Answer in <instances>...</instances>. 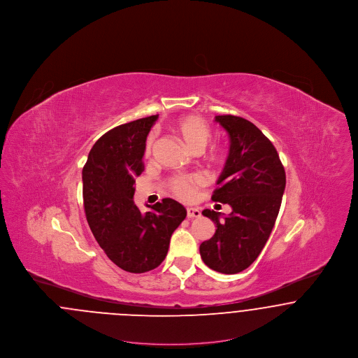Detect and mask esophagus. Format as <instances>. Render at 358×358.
Instances as JSON below:
<instances>
[{
    "label": "esophagus",
    "instance_id": "esophagus-1",
    "mask_svg": "<svg viewBox=\"0 0 358 358\" xmlns=\"http://www.w3.org/2000/svg\"><path fill=\"white\" fill-rule=\"evenodd\" d=\"M187 219H193V217H200L201 212L197 208H187Z\"/></svg>",
    "mask_w": 358,
    "mask_h": 358
}]
</instances>
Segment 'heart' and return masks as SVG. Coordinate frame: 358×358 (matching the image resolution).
<instances>
[{
  "mask_svg": "<svg viewBox=\"0 0 358 358\" xmlns=\"http://www.w3.org/2000/svg\"><path fill=\"white\" fill-rule=\"evenodd\" d=\"M174 131L180 136V138L184 141V143L187 148L199 153L205 148L210 138V129L208 123L200 117L196 115H187L180 120H176L174 123ZM153 148V138L150 136L146 142V154H150ZM222 149L216 148L212 150L210 158L213 161H217L222 158ZM205 184L204 177L200 174L189 176V177H174L171 181V192L178 196L182 200H192L196 194V189L199 187H203Z\"/></svg>",
  "mask_w": 358,
  "mask_h": 358,
  "instance_id": "1",
  "label": "heart"
}]
</instances>
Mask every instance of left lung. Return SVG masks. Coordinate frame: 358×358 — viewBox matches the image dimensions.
Here are the masks:
<instances>
[{
    "label": "left lung",
    "mask_w": 358,
    "mask_h": 358,
    "mask_svg": "<svg viewBox=\"0 0 358 358\" xmlns=\"http://www.w3.org/2000/svg\"><path fill=\"white\" fill-rule=\"evenodd\" d=\"M229 136V154L212 200L231 205L232 212L204 209L216 232L200 245L205 264L222 273L248 268L271 235L286 187V171L271 141L250 120L217 115Z\"/></svg>",
    "instance_id": "8db88e82"
}]
</instances>
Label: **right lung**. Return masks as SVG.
<instances>
[{"mask_svg": "<svg viewBox=\"0 0 358 358\" xmlns=\"http://www.w3.org/2000/svg\"><path fill=\"white\" fill-rule=\"evenodd\" d=\"M158 115L133 120L101 136L82 171L85 217L108 259L127 273L157 268L187 209L171 199L141 213L134 204L136 177L143 171L146 138Z\"/></svg>", "mask_w": 358, "mask_h": 358, "instance_id": "right-lung-1", "label": "right lung"}]
</instances>
